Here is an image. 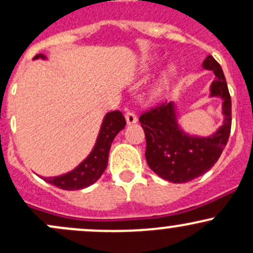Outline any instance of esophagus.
<instances>
[{
    "mask_svg": "<svg viewBox=\"0 0 253 253\" xmlns=\"http://www.w3.org/2000/svg\"><path fill=\"white\" fill-rule=\"evenodd\" d=\"M125 119H126L127 125H133V124H135V122L138 121L137 116H135L134 114L131 113V112L126 113V115H125Z\"/></svg>",
    "mask_w": 253,
    "mask_h": 253,
    "instance_id": "34e87169",
    "label": "esophagus"
}]
</instances>
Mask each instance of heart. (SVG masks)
Returning <instances> with one entry per match:
<instances>
[{
    "mask_svg": "<svg viewBox=\"0 0 253 253\" xmlns=\"http://www.w3.org/2000/svg\"><path fill=\"white\" fill-rule=\"evenodd\" d=\"M157 65V57L150 56L146 57L145 60L143 61V65H141V71L143 73H150ZM177 69L176 65L174 63H168L167 66L163 67L162 71L160 72V76L157 78V82L155 84L154 88L151 91V96L154 99H162L163 97L168 93L169 88H170L171 84L175 80L177 76Z\"/></svg>",
    "mask_w": 253,
    "mask_h": 253,
    "instance_id": "b5f03b06",
    "label": "heart"
}]
</instances>
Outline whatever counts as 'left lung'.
<instances>
[{
    "label": "left lung",
    "instance_id": "left-lung-1",
    "mask_svg": "<svg viewBox=\"0 0 253 253\" xmlns=\"http://www.w3.org/2000/svg\"><path fill=\"white\" fill-rule=\"evenodd\" d=\"M202 67L215 74L209 97L222 99L223 124L212 134L202 137L184 131L174 102L163 103L139 118L146 137L149 167L174 184H184L207 173L220 158L230 134L232 101L223 71L211 55L203 61Z\"/></svg>",
    "mask_w": 253,
    "mask_h": 253
}]
</instances>
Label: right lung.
<instances>
[{
	"label": "right lung",
	"instance_id": "1",
	"mask_svg": "<svg viewBox=\"0 0 253 253\" xmlns=\"http://www.w3.org/2000/svg\"><path fill=\"white\" fill-rule=\"evenodd\" d=\"M38 59L46 60L48 57L44 54H38L33 57V60ZM125 125L126 120L121 112L115 110V112L107 113L102 121L93 149L91 150L87 157L68 173L61 174L59 176L42 177V179L66 191L82 190L95 184L107 168L108 156L114 138L121 129L125 128Z\"/></svg>",
	"mask_w": 253,
	"mask_h": 253
}]
</instances>
